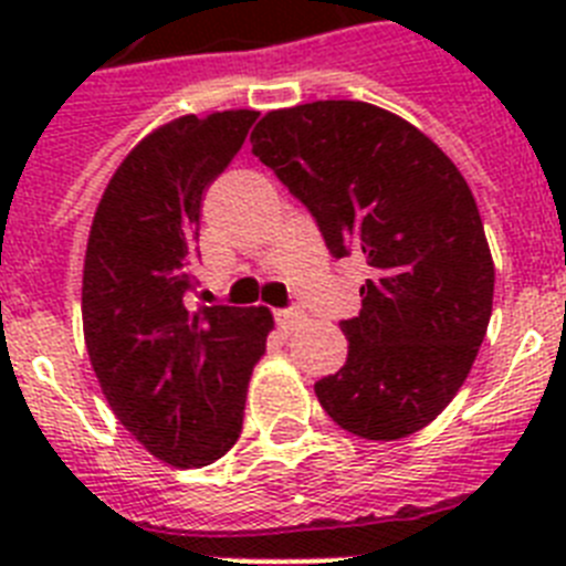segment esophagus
Wrapping results in <instances>:
<instances>
[{"mask_svg":"<svg viewBox=\"0 0 566 566\" xmlns=\"http://www.w3.org/2000/svg\"><path fill=\"white\" fill-rule=\"evenodd\" d=\"M274 317H277V326L283 328V332H294V328L306 319L303 317V312H297V308H283V312H277Z\"/></svg>","mask_w":566,"mask_h":566,"instance_id":"esophagus-1","label":"esophagus"}]
</instances>
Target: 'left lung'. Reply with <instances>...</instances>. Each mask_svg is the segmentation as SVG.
Returning a JSON list of instances; mask_svg holds the SVG:
<instances>
[{
  "instance_id": "1",
  "label": "left lung",
  "mask_w": 566,
  "mask_h": 566,
  "mask_svg": "<svg viewBox=\"0 0 566 566\" xmlns=\"http://www.w3.org/2000/svg\"><path fill=\"white\" fill-rule=\"evenodd\" d=\"M252 153L314 214L334 258L371 277L343 319L348 357L314 385L354 437L394 442L448 408L488 334L496 269L457 164L399 115L365 102L272 109Z\"/></svg>"
}]
</instances>
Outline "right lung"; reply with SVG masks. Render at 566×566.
<instances>
[{"mask_svg": "<svg viewBox=\"0 0 566 566\" xmlns=\"http://www.w3.org/2000/svg\"><path fill=\"white\" fill-rule=\"evenodd\" d=\"M254 109L181 115L135 144L90 227L82 323L118 422L155 459L203 468L238 442L252 368L274 328L263 306H201V203L247 142Z\"/></svg>", "mask_w": 566, "mask_h": 566, "instance_id": "obj_1", "label": "right lung"}]
</instances>
